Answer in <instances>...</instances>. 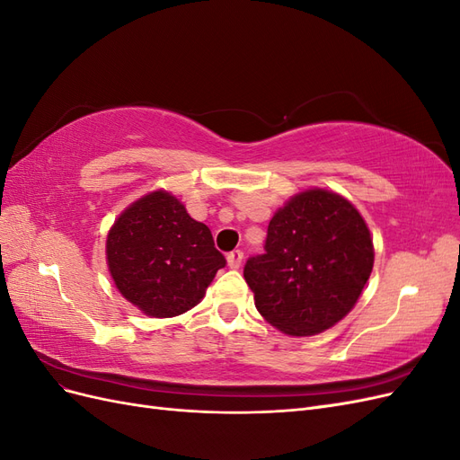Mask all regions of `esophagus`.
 I'll use <instances>...</instances> for the list:
<instances>
[{
  "label": "esophagus",
  "mask_w": 460,
  "mask_h": 460,
  "mask_svg": "<svg viewBox=\"0 0 460 460\" xmlns=\"http://www.w3.org/2000/svg\"><path fill=\"white\" fill-rule=\"evenodd\" d=\"M226 261H228V267H230V269H234V270H238V269L242 267V261H243V253L240 252V249H235V252L228 253Z\"/></svg>",
  "instance_id": "esophagus-1"
}]
</instances>
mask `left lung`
Here are the masks:
<instances>
[{"mask_svg": "<svg viewBox=\"0 0 460 460\" xmlns=\"http://www.w3.org/2000/svg\"><path fill=\"white\" fill-rule=\"evenodd\" d=\"M267 253L243 278L261 316L288 336H314L351 313L374 267V243L357 207L336 191L309 188L274 213Z\"/></svg>", "mask_w": 460, "mask_h": 460, "instance_id": "left-lung-1", "label": "left lung"}]
</instances>
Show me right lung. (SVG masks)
Here are the masks:
<instances>
[{"label": "right lung", "instance_id": "1", "mask_svg": "<svg viewBox=\"0 0 460 460\" xmlns=\"http://www.w3.org/2000/svg\"><path fill=\"white\" fill-rule=\"evenodd\" d=\"M105 255L120 296L151 318L196 307L226 264L211 230L166 190L149 191L124 208L107 234Z\"/></svg>", "mask_w": 460, "mask_h": 460}]
</instances>
